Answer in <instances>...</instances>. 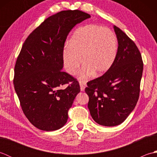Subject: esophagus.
Segmentation results:
<instances>
[{
	"instance_id": "34e87169",
	"label": "esophagus",
	"mask_w": 157,
	"mask_h": 157,
	"mask_svg": "<svg viewBox=\"0 0 157 157\" xmlns=\"http://www.w3.org/2000/svg\"><path fill=\"white\" fill-rule=\"evenodd\" d=\"M79 86H80V89H81V91L84 92L85 90V88L86 87V82H82V81H79Z\"/></svg>"
}]
</instances>
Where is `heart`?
<instances>
[{
    "instance_id": "obj_1",
    "label": "heart",
    "mask_w": 157,
    "mask_h": 157,
    "mask_svg": "<svg viewBox=\"0 0 157 157\" xmlns=\"http://www.w3.org/2000/svg\"><path fill=\"white\" fill-rule=\"evenodd\" d=\"M117 40L113 32L94 24L79 28L73 33L69 46L62 53L63 65L73 75L80 65L78 78L86 80L95 74L102 75L114 64L117 55Z\"/></svg>"
}]
</instances>
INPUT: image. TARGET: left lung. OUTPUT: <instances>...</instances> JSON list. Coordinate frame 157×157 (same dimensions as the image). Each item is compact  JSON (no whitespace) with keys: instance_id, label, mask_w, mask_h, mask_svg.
Instances as JSON below:
<instances>
[{"instance_id":"left-lung-1","label":"left lung","mask_w":157,"mask_h":157,"mask_svg":"<svg viewBox=\"0 0 157 157\" xmlns=\"http://www.w3.org/2000/svg\"><path fill=\"white\" fill-rule=\"evenodd\" d=\"M118 42L114 64L104 75L87 83L88 107L99 125L121 124L135 108L143 71L142 56L135 43L121 29L113 26Z\"/></svg>"}]
</instances>
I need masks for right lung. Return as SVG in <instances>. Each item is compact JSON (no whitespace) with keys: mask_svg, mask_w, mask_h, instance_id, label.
Instances as JSON below:
<instances>
[{"mask_svg":"<svg viewBox=\"0 0 157 157\" xmlns=\"http://www.w3.org/2000/svg\"><path fill=\"white\" fill-rule=\"evenodd\" d=\"M90 17L79 10L59 12L44 20L23 43L13 84L25 115L39 129L55 131L67 121L68 111L80 88L74 78L62 71V53L70 31ZM69 82L71 85L60 89Z\"/></svg>","mask_w":157,"mask_h":157,"instance_id":"add662e5","label":"right lung"}]
</instances>
